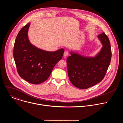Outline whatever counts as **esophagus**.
<instances>
[{"label": "esophagus", "instance_id": "obj_1", "mask_svg": "<svg viewBox=\"0 0 123 123\" xmlns=\"http://www.w3.org/2000/svg\"><path fill=\"white\" fill-rule=\"evenodd\" d=\"M68 55H69V53H68V52L67 51H65L64 52V56L65 57L68 56Z\"/></svg>", "mask_w": 123, "mask_h": 123}]
</instances>
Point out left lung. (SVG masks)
Instances as JSON below:
<instances>
[{"label":"left lung","mask_w":123,"mask_h":123,"mask_svg":"<svg viewBox=\"0 0 123 123\" xmlns=\"http://www.w3.org/2000/svg\"><path fill=\"white\" fill-rule=\"evenodd\" d=\"M97 37L103 46L94 57L84 56L70 51L71 56L67 59L69 80L77 88L86 89L101 82L110 66L111 58L110 40L105 32Z\"/></svg>","instance_id":"left-lung-1"}]
</instances>
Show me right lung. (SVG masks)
I'll list each match as a JSON object with an SVG mask.
<instances>
[{
	"mask_svg": "<svg viewBox=\"0 0 123 123\" xmlns=\"http://www.w3.org/2000/svg\"><path fill=\"white\" fill-rule=\"evenodd\" d=\"M29 23L18 32L13 47V58L17 72L28 82L39 84L45 81L63 56L64 49L48 51L34 46L29 41Z\"/></svg>",
	"mask_w": 123,
	"mask_h": 123,
	"instance_id": "1",
	"label": "right lung"
}]
</instances>
